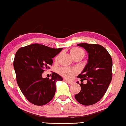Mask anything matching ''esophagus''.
Listing matches in <instances>:
<instances>
[{
  "label": "esophagus",
  "instance_id": "esophagus-1",
  "mask_svg": "<svg viewBox=\"0 0 126 126\" xmlns=\"http://www.w3.org/2000/svg\"><path fill=\"white\" fill-rule=\"evenodd\" d=\"M64 81H65L66 82H67L69 84H72L73 83H74V82H73V81H69V80H67V79H64Z\"/></svg>",
  "mask_w": 126,
  "mask_h": 126
}]
</instances>
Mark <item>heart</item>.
Returning <instances> with one entry per match:
<instances>
[{
    "label": "heart",
    "mask_w": 126,
    "mask_h": 126,
    "mask_svg": "<svg viewBox=\"0 0 126 126\" xmlns=\"http://www.w3.org/2000/svg\"><path fill=\"white\" fill-rule=\"evenodd\" d=\"M70 54L72 57L78 55H82L84 56L85 54L84 51L82 49L77 47L72 48L70 51ZM57 57H57L56 59H57ZM59 72L65 78H71L77 72V70L75 68H70V67H62L59 70Z\"/></svg>",
    "instance_id": "b5f03b06"
}]
</instances>
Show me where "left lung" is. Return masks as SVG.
Wrapping results in <instances>:
<instances>
[{
	"instance_id": "left-lung-1",
	"label": "left lung",
	"mask_w": 126,
	"mask_h": 126,
	"mask_svg": "<svg viewBox=\"0 0 126 126\" xmlns=\"http://www.w3.org/2000/svg\"><path fill=\"white\" fill-rule=\"evenodd\" d=\"M88 54L87 63L78 76L81 81V91L75 95L76 100L83 105H93L103 97L112 80V60L108 51L102 45L86 43L77 44ZM77 83L79 84L78 82Z\"/></svg>"
}]
</instances>
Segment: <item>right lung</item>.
Listing matches in <instances>:
<instances>
[{
	"label": "right lung",
	"mask_w": 126,
	"mask_h": 126,
	"mask_svg": "<svg viewBox=\"0 0 126 126\" xmlns=\"http://www.w3.org/2000/svg\"><path fill=\"white\" fill-rule=\"evenodd\" d=\"M63 48H52L44 45L33 44L20 48L14 60L16 82L21 91L30 103L42 106L50 102L54 96L56 84L63 78L52 73L51 78H43L42 75L49 69L52 58Z\"/></svg>",
	"instance_id": "obj_1"
}]
</instances>
